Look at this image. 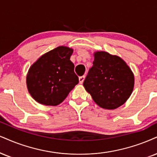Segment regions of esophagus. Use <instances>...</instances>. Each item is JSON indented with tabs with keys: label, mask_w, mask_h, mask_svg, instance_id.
<instances>
[{
	"label": "esophagus",
	"mask_w": 157,
	"mask_h": 157,
	"mask_svg": "<svg viewBox=\"0 0 157 157\" xmlns=\"http://www.w3.org/2000/svg\"><path fill=\"white\" fill-rule=\"evenodd\" d=\"M84 79H85V75H82V76L79 77V78H78L79 83H80V84H83V82H84Z\"/></svg>",
	"instance_id": "1"
}]
</instances>
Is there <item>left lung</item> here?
I'll use <instances>...</instances> for the list:
<instances>
[{
    "instance_id": "obj_1",
    "label": "left lung",
    "mask_w": 157,
    "mask_h": 157,
    "mask_svg": "<svg viewBox=\"0 0 157 157\" xmlns=\"http://www.w3.org/2000/svg\"><path fill=\"white\" fill-rule=\"evenodd\" d=\"M84 86L100 107L113 110L122 105L132 94L134 75L121 57L105 52L94 54Z\"/></svg>"
}]
</instances>
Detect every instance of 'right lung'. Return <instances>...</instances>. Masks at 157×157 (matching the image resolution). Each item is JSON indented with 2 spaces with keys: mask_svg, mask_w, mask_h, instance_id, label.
Masks as SVG:
<instances>
[{
  "mask_svg": "<svg viewBox=\"0 0 157 157\" xmlns=\"http://www.w3.org/2000/svg\"><path fill=\"white\" fill-rule=\"evenodd\" d=\"M73 52L66 46H58L31 65L26 82L36 101L45 105H59L78 84L74 64L70 60Z\"/></svg>",
  "mask_w": 157,
  "mask_h": 157,
  "instance_id": "right-lung-1",
  "label": "right lung"
}]
</instances>
